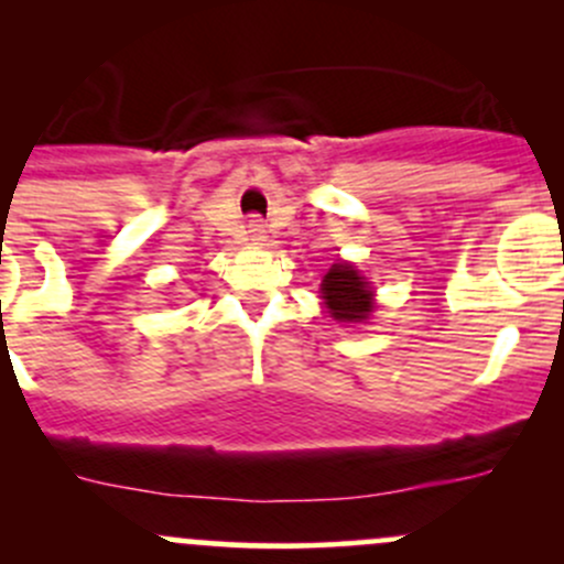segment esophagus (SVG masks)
<instances>
[{"label": "esophagus", "mask_w": 564, "mask_h": 564, "mask_svg": "<svg viewBox=\"0 0 564 564\" xmlns=\"http://www.w3.org/2000/svg\"><path fill=\"white\" fill-rule=\"evenodd\" d=\"M264 235H267V229H264V220L261 218H250L248 220V237L250 240H264Z\"/></svg>", "instance_id": "1"}]
</instances>
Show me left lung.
<instances>
[{
	"mask_svg": "<svg viewBox=\"0 0 564 564\" xmlns=\"http://www.w3.org/2000/svg\"><path fill=\"white\" fill-rule=\"evenodd\" d=\"M322 300L329 316L338 322H362L373 311L371 286L355 267L344 264V261L329 267V272L324 275Z\"/></svg>",
	"mask_w": 564,
	"mask_h": 564,
	"instance_id": "obj_1",
	"label": "left lung"
}]
</instances>
